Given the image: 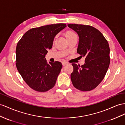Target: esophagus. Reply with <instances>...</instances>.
Here are the masks:
<instances>
[{
  "label": "esophagus",
  "instance_id": "34e87169",
  "mask_svg": "<svg viewBox=\"0 0 125 125\" xmlns=\"http://www.w3.org/2000/svg\"><path fill=\"white\" fill-rule=\"evenodd\" d=\"M62 63L63 66H65V65L67 64H68V63H67V62H65V61H63V62H62Z\"/></svg>",
  "mask_w": 125,
  "mask_h": 125
}]
</instances>
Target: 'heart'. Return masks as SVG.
Masks as SVG:
<instances>
[{"mask_svg":"<svg viewBox=\"0 0 125 125\" xmlns=\"http://www.w3.org/2000/svg\"><path fill=\"white\" fill-rule=\"evenodd\" d=\"M75 35V34L74 33V32H73L72 31H66L65 34V37L66 38L71 37L72 36H73V35Z\"/></svg>","mask_w":125,"mask_h":125,"instance_id":"1","label":"heart"}]
</instances>
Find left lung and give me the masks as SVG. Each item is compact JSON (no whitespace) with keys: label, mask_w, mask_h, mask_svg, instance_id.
I'll return each mask as SVG.
<instances>
[{"label":"left lung","mask_w":125,"mask_h":125,"mask_svg":"<svg viewBox=\"0 0 125 125\" xmlns=\"http://www.w3.org/2000/svg\"><path fill=\"white\" fill-rule=\"evenodd\" d=\"M68 26L79 35L77 53L85 57V63L82 66L72 64V84L79 90H92L102 81L109 66L108 41L100 31L89 25L72 24Z\"/></svg>","instance_id":"left-lung-1"}]
</instances>
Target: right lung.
<instances>
[{"label": "right lung", "mask_w": 125, "mask_h": 125, "mask_svg": "<svg viewBox=\"0 0 125 125\" xmlns=\"http://www.w3.org/2000/svg\"><path fill=\"white\" fill-rule=\"evenodd\" d=\"M65 27V24H55L31 28L17 43V69L25 82L35 91L45 92L55 84L62 64L59 61L47 63L45 57L47 50L52 47L54 37Z\"/></svg>", "instance_id": "right-lung-1"}]
</instances>
